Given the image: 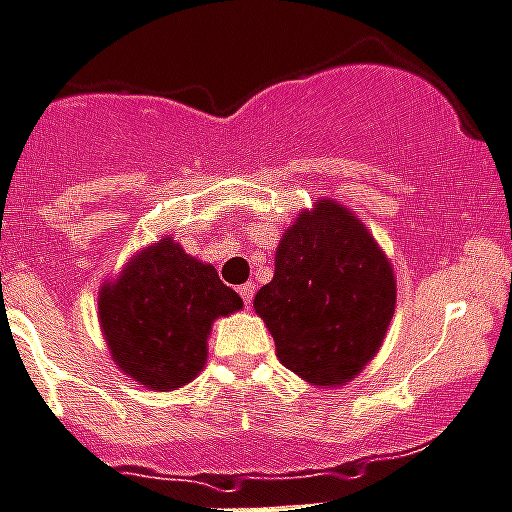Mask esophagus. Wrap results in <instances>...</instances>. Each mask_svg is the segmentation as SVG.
<instances>
[{
	"instance_id": "obj_1",
	"label": "esophagus",
	"mask_w": 512,
	"mask_h": 512,
	"mask_svg": "<svg viewBox=\"0 0 512 512\" xmlns=\"http://www.w3.org/2000/svg\"><path fill=\"white\" fill-rule=\"evenodd\" d=\"M253 291H256V284H253V281H246V284L238 286V294H241L243 304H246V306H251V301H253Z\"/></svg>"
}]
</instances>
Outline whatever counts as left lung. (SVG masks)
<instances>
[{
	"mask_svg": "<svg viewBox=\"0 0 512 512\" xmlns=\"http://www.w3.org/2000/svg\"><path fill=\"white\" fill-rule=\"evenodd\" d=\"M392 266L362 221L319 201L286 231L274 279L253 309L281 364L319 387L344 384L372 362L394 314Z\"/></svg>",
	"mask_w": 512,
	"mask_h": 512,
	"instance_id": "left-lung-1",
	"label": "left lung"
}]
</instances>
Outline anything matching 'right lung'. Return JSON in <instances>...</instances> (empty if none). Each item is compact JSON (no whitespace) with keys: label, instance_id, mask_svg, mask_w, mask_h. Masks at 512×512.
Returning <instances> with one entry per match:
<instances>
[{"label":"right lung","instance_id":"1","mask_svg":"<svg viewBox=\"0 0 512 512\" xmlns=\"http://www.w3.org/2000/svg\"><path fill=\"white\" fill-rule=\"evenodd\" d=\"M100 326L125 374L148 389L170 392L191 382L206 364L213 319L243 301L211 264L160 238L100 291Z\"/></svg>","mask_w":512,"mask_h":512}]
</instances>
